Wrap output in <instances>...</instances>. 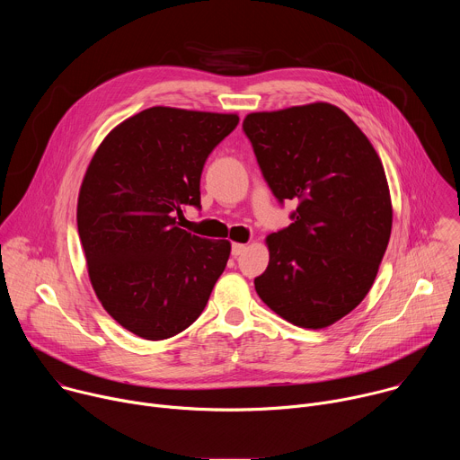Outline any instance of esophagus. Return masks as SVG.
Listing matches in <instances>:
<instances>
[{
	"label": "esophagus",
	"instance_id": "1",
	"mask_svg": "<svg viewBox=\"0 0 460 460\" xmlns=\"http://www.w3.org/2000/svg\"><path fill=\"white\" fill-rule=\"evenodd\" d=\"M245 249H247V245H245V243H233L231 252H233V256H240Z\"/></svg>",
	"mask_w": 460,
	"mask_h": 460
}]
</instances>
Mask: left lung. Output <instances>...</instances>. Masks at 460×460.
Masks as SVG:
<instances>
[{"mask_svg":"<svg viewBox=\"0 0 460 460\" xmlns=\"http://www.w3.org/2000/svg\"><path fill=\"white\" fill-rule=\"evenodd\" d=\"M242 128L275 199L296 202L293 224L268 236L270 266L254 289L295 325H332L364 300L389 242L382 162L332 103L252 112Z\"/></svg>","mask_w":460,"mask_h":460,"instance_id":"obj_1","label":"left lung"}]
</instances>
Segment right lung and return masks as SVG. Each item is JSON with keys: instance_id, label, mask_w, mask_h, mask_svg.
Masks as SVG:
<instances>
[{"instance_id": "add662e5", "label": "right lung", "mask_w": 460, "mask_h": 460, "mask_svg": "<svg viewBox=\"0 0 460 460\" xmlns=\"http://www.w3.org/2000/svg\"><path fill=\"white\" fill-rule=\"evenodd\" d=\"M236 114L151 107L94 153L78 199L89 279L105 311L130 333L164 341L199 318L226 270L231 243L180 227L200 206L208 156Z\"/></svg>"}]
</instances>
